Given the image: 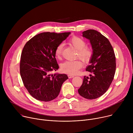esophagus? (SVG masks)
Listing matches in <instances>:
<instances>
[{
    "mask_svg": "<svg viewBox=\"0 0 133 133\" xmlns=\"http://www.w3.org/2000/svg\"><path fill=\"white\" fill-rule=\"evenodd\" d=\"M68 78H72L74 77V75H68Z\"/></svg>",
    "mask_w": 133,
    "mask_h": 133,
    "instance_id": "obj_1",
    "label": "esophagus"
}]
</instances>
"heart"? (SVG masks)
Here are the masks:
<instances>
[{
  "label": "heart",
  "mask_w": 133,
  "mask_h": 133,
  "mask_svg": "<svg viewBox=\"0 0 133 133\" xmlns=\"http://www.w3.org/2000/svg\"><path fill=\"white\" fill-rule=\"evenodd\" d=\"M69 43L75 48L77 50V56L84 62L88 63L91 59L93 50L91 48L86 46L85 41L82 38L74 36L72 37L69 41ZM63 49V45L59 44L57 46L55 49V55L57 58H61ZM83 65V63L79 60L68 61L63 63L61 66L63 72L69 74H76L78 70L81 69Z\"/></svg>",
  "instance_id": "1"
}]
</instances>
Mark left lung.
Instances as JSON below:
<instances>
[{"label":"left lung","mask_w":133,"mask_h":133,"mask_svg":"<svg viewBox=\"0 0 133 133\" xmlns=\"http://www.w3.org/2000/svg\"><path fill=\"white\" fill-rule=\"evenodd\" d=\"M83 37L90 41L93 55L90 65L86 70L91 73L84 76L78 90L81 96L88 99L97 98L107 90L114 77L116 58L109 41L99 32L88 29L83 32Z\"/></svg>","instance_id":"obj_1"}]
</instances>
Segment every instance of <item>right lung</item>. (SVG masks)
<instances>
[{"label": "right lung", "mask_w": 133, "mask_h": 133, "mask_svg": "<svg viewBox=\"0 0 133 133\" xmlns=\"http://www.w3.org/2000/svg\"><path fill=\"white\" fill-rule=\"evenodd\" d=\"M70 32H45L38 34L25 44L20 63V74L26 88L35 99L49 102L58 96L66 74L50 75L59 68L55 49Z\"/></svg>", "instance_id": "obj_1"}]
</instances>
